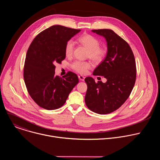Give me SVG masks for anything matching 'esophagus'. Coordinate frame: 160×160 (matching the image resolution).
<instances>
[{
    "label": "esophagus",
    "instance_id": "1",
    "mask_svg": "<svg viewBox=\"0 0 160 160\" xmlns=\"http://www.w3.org/2000/svg\"><path fill=\"white\" fill-rule=\"evenodd\" d=\"M78 78H79V79H80L81 81H83L84 79H85V77H84L83 76H82V75H79V76H78Z\"/></svg>",
    "mask_w": 160,
    "mask_h": 160
}]
</instances>
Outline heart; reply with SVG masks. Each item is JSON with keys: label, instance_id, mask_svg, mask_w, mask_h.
Instances as JSON below:
<instances>
[{"label": "heart", "instance_id": "obj_1", "mask_svg": "<svg viewBox=\"0 0 160 160\" xmlns=\"http://www.w3.org/2000/svg\"><path fill=\"white\" fill-rule=\"evenodd\" d=\"M78 42L88 49V56L96 62H101L104 58L106 51L99 47V41L94 36L86 34L80 36L78 38ZM75 48V43L72 40H68L65 44L64 52L66 56L73 54ZM91 63L88 61H75L72 64V68L75 72L85 74L91 68Z\"/></svg>", "mask_w": 160, "mask_h": 160}]
</instances>
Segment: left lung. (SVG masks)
<instances>
[{
	"mask_svg": "<svg viewBox=\"0 0 160 160\" xmlns=\"http://www.w3.org/2000/svg\"><path fill=\"white\" fill-rule=\"evenodd\" d=\"M92 31L103 36L107 42L106 58L93 72L94 75L103 76L107 82H96L92 77L85 78V101L92 111L105 115L118 109L130 95L136 80L135 61L128 43L112 30Z\"/></svg>",
	"mask_w": 160,
	"mask_h": 160,
	"instance_id": "8db88e82",
	"label": "left lung"
}]
</instances>
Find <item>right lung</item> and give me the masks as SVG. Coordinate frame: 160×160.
<instances>
[{
  "label": "right lung",
  "instance_id": "right-lung-1",
  "mask_svg": "<svg viewBox=\"0 0 160 160\" xmlns=\"http://www.w3.org/2000/svg\"><path fill=\"white\" fill-rule=\"evenodd\" d=\"M80 32L61 25L44 30L33 39L27 51L23 77L28 92L41 108L56 109L64 105L78 83L77 74L68 72L62 77L55 75L54 64L65 59V44Z\"/></svg>",
  "mask_w": 160,
  "mask_h": 160
}]
</instances>
